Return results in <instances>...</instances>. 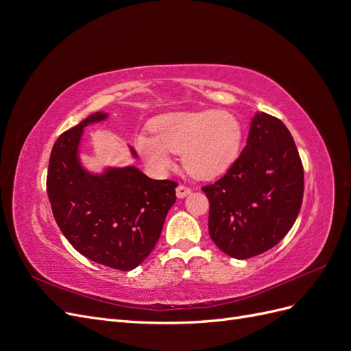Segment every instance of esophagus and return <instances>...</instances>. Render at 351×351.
Listing matches in <instances>:
<instances>
[{"label":"esophagus","mask_w":351,"mask_h":351,"mask_svg":"<svg viewBox=\"0 0 351 351\" xmlns=\"http://www.w3.org/2000/svg\"><path fill=\"white\" fill-rule=\"evenodd\" d=\"M190 192H192V190H190V189H189L187 186H184V184H178L177 189H176V195H177L178 199L186 197L187 195H190Z\"/></svg>","instance_id":"1"}]
</instances>
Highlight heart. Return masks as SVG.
Masks as SVG:
<instances>
[{"label":"heart","instance_id":"b5f03b06","mask_svg":"<svg viewBox=\"0 0 351 351\" xmlns=\"http://www.w3.org/2000/svg\"><path fill=\"white\" fill-rule=\"evenodd\" d=\"M152 133L134 137V147L156 174L173 167L171 154H182L186 171L199 180H210L236 161L241 146V124L228 111L171 112L151 123Z\"/></svg>","mask_w":351,"mask_h":351}]
</instances>
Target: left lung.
<instances>
[{
  "mask_svg": "<svg viewBox=\"0 0 351 351\" xmlns=\"http://www.w3.org/2000/svg\"><path fill=\"white\" fill-rule=\"evenodd\" d=\"M303 165L291 133L256 112L247 145L224 177L202 187L209 199V236L236 259L272 249L293 227L303 200Z\"/></svg>",
  "mask_w": 351,
  "mask_h": 351,
  "instance_id": "left-lung-1",
  "label": "left lung"
}]
</instances>
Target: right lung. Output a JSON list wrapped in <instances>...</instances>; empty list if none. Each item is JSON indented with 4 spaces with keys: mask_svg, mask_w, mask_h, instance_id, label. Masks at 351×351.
<instances>
[{
    "mask_svg": "<svg viewBox=\"0 0 351 351\" xmlns=\"http://www.w3.org/2000/svg\"><path fill=\"white\" fill-rule=\"evenodd\" d=\"M107 117L95 112L58 137L49 156L47 192L57 224L74 249L105 267L132 271L161 236L177 183L152 180L134 165L88 171L79 156L83 130ZM130 152L137 158L132 146Z\"/></svg>",
    "mask_w": 351,
    "mask_h": 351,
    "instance_id": "add662e5",
    "label": "right lung"
}]
</instances>
